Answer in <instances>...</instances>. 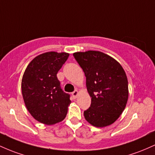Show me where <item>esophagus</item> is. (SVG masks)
Segmentation results:
<instances>
[{"label": "esophagus", "instance_id": "34e87169", "mask_svg": "<svg viewBox=\"0 0 155 155\" xmlns=\"http://www.w3.org/2000/svg\"><path fill=\"white\" fill-rule=\"evenodd\" d=\"M72 97L74 99H76L77 98L78 95V91H77V90H75V91H74L72 93Z\"/></svg>", "mask_w": 155, "mask_h": 155}]
</instances>
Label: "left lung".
<instances>
[{
    "instance_id": "obj_1",
    "label": "left lung",
    "mask_w": 155,
    "mask_h": 155,
    "mask_svg": "<svg viewBox=\"0 0 155 155\" xmlns=\"http://www.w3.org/2000/svg\"><path fill=\"white\" fill-rule=\"evenodd\" d=\"M86 78V88L91 98L84 111L85 119L97 127L108 126L122 114L128 100V81L117 61L100 51L73 53Z\"/></svg>"
}]
</instances>
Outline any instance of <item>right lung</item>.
<instances>
[{"instance_id": "right-lung-1", "label": "right lung", "mask_w": 155, "mask_h": 155, "mask_svg": "<svg viewBox=\"0 0 155 155\" xmlns=\"http://www.w3.org/2000/svg\"><path fill=\"white\" fill-rule=\"evenodd\" d=\"M67 53L48 52L34 58L22 79V94L28 110L39 122L52 125L64 119L70 95L61 88L57 73L68 58Z\"/></svg>"}]
</instances>
